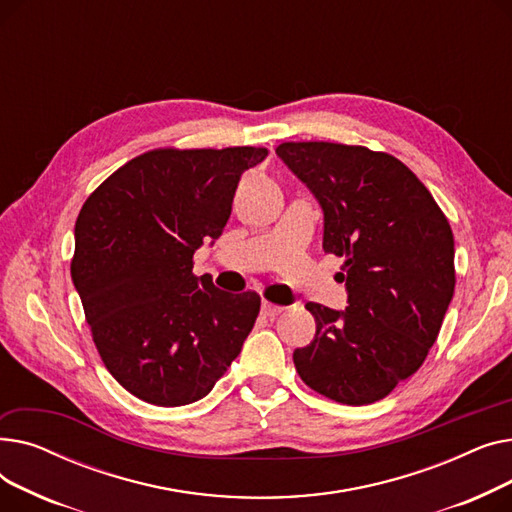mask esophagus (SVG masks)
I'll list each match as a JSON object with an SVG mask.
<instances>
[{"label":"esophagus","instance_id":"1","mask_svg":"<svg viewBox=\"0 0 512 512\" xmlns=\"http://www.w3.org/2000/svg\"><path fill=\"white\" fill-rule=\"evenodd\" d=\"M284 309H286V307L276 305V303H270V301H263V303H261V313L267 315V317H276V315H280Z\"/></svg>","mask_w":512,"mask_h":512}]
</instances>
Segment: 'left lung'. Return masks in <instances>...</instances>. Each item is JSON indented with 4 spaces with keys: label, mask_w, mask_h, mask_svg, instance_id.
Instances as JSON below:
<instances>
[{
    "label": "left lung",
    "mask_w": 512,
    "mask_h": 512,
    "mask_svg": "<svg viewBox=\"0 0 512 512\" xmlns=\"http://www.w3.org/2000/svg\"><path fill=\"white\" fill-rule=\"evenodd\" d=\"M278 157L324 209V251L344 257L348 307H305L315 338L294 367L315 392L371 405L423 365L454 294V238L400 159L361 145L282 143Z\"/></svg>",
    "instance_id": "obj_1"
}]
</instances>
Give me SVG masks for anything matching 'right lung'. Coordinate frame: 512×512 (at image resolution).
<instances>
[{
	"instance_id": "right-lung-1",
	"label": "right lung",
	"mask_w": 512,
	"mask_h": 512,
	"mask_svg": "<svg viewBox=\"0 0 512 512\" xmlns=\"http://www.w3.org/2000/svg\"><path fill=\"white\" fill-rule=\"evenodd\" d=\"M265 147L153 149L118 168L74 226L72 282L103 365L157 407L207 396L255 326L261 299L193 274L230 218L242 172Z\"/></svg>"
}]
</instances>
